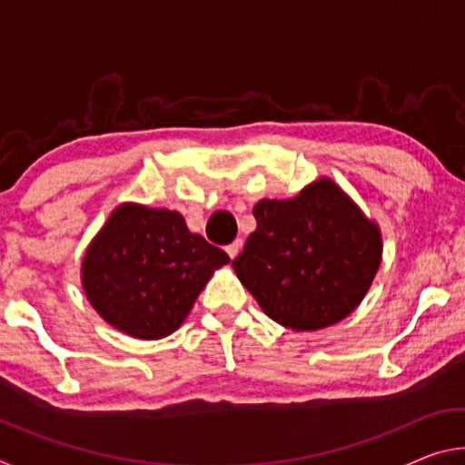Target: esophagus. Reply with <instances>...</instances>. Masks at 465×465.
Instances as JSON below:
<instances>
[{
    "instance_id": "obj_1",
    "label": "esophagus",
    "mask_w": 465,
    "mask_h": 465,
    "mask_svg": "<svg viewBox=\"0 0 465 465\" xmlns=\"http://www.w3.org/2000/svg\"><path fill=\"white\" fill-rule=\"evenodd\" d=\"M240 250H242V240H235V242H232V243H230V246L225 248V252H227V254H230L232 261H233L235 256L240 254Z\"/></svg>"
}]
</instances>
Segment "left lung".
<instances>
[{
    "instance_id": "1",
    "label": "left lung",
    "mask_w": 465,
    "mask_h": 465,
    "mask_svg": "<svg viewBox=\"0 0 465 465\" xmlns=\"http://www.w3.org/2000/svg\"><path fill=\"white\" fill-rule=\"evenodd\" d=\"M256 230L232 262L277 324L310 332L355 312L381 264V230L332 178L254 204Z\"/></svg>"
}]
</instances>
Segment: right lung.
Listing matches in <instances>:
<instances>
[{"label":"right lung","mask_w":465,"mask_h":465,"mask_svg":"<svg viewBox=\"0 0 465 465\" xmlns=\"http://www.w3.org/2000/svg\"><path fill=\"white\" fill-rule=\"evenodd\" d=\"M230 256L193 233L178 211L121 203L82 258V287L98 316L141 341L183 326Z\"/></svg>","instance_id":"1"}]
</instances>
